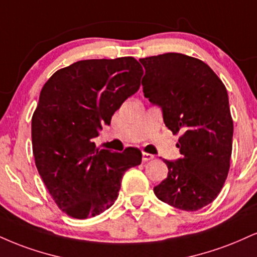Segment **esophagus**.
I'll list each match as a JSON object with an SVG mask.
<instances>
[{"label": "esophagus", "mask_w": 257, "mask_h": 257, "mask_svg": "<svg viewBox=\"0 0 257 257\" xmlns=\"http://www.w3.org/2000/svg\"><path fill=\"white\" fill-rule=\"evenodd\" d=\"M152 159H154L153 154L146 153V152L142 153V160H144V162H150V160H152Z\"/></svg>", "instance_id": "esophagus-1"}]
</instances>
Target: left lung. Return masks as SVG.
Returning <instances> with one entry per match:
<instances>
[{
  "label": "left lung",
  "instance_id": "left-lung-1",
  "mask_svg": "<svg viewBox=\"0 0 257 257\" xmlns=\"http://www.w3.org/2000/svg\"><path fill=\"white\" fill-rule=\"evenodd\" d=\"M145 97L163 110L164 123L181 134L182 158L164 160L169 172L154 194L194 212L214 201L230 170L233 120L225 85L208 64L177 52L140 58Z\"/></svg>",
  "mask_w": 257,
  "mask_h": 257
}]
</instances>
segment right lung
<instances>
[{"instance_id": "right-lung-1", "label": "right lung", "mask_w": 257, "mask_h": 257, "mask_svg": "<svg viewBox=\"0 0 257 257\" xmlns=\"http://www.w3.org/2000/svg\"><path fill=\"white\" fill-rule=\"evenodd\" d=\"M144 74L134 57L83 60L57 70L40 91L32 116L37 170L58 208L87 219L113 205L124 172L140 165L138 148L99 150L94 139Z\"/></svg>"}]
</instances>
